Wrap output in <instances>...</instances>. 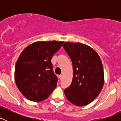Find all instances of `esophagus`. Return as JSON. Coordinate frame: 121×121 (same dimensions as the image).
Masks as SVG:
<instances>
[{"mask_svg":"<svg viewBox=\"0 0 121 121\" xmlns=\"http://www.w3.org/2000/svg\"><path fill=\"white\" fill-rule=\"evenodd\" d=\"M59 77L60 79H62V78H63V74H60V75L59 76Z\"/></svg>","mask_w":121,"mask_h":121,"instance_id":"1","label":"esophagus"}]
</instances>
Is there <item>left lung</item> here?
<instances>
[{"label": "left lung", "instance_id": "8db88e82", "mask_svg": "<svg viewBox=\"0 0 121 121\" xmlns=\"http://www.w3.org/2000/svg\"><path fill=\"white\" fill-rule=\"evenodd\" d=\"M63 47L73 64V80L64 90L67 99L77 106L89 104L98 96L104 83L102 63L98 53L81 43L65 42Z\"/></svg>", "mask_w": 121, "mask_h": 121}]
</instances>
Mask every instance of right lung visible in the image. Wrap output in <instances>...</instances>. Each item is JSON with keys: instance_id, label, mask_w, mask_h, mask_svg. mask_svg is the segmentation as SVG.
<instances>
[{"instance_id": "add662e5", "label": "right lung", "mask_w": 121, "mask_h": 121, "mask_svg": "<svg viewBox=\"0 0 121 121\" xmlns=\"http://www.w3.org/2000/svg\"><path fill=\"white\" fill-rule=\"evenodd\" d=\"M63 41H38L26 47L19 56L14 71L18 89L27 99L40 102L57 86L51 60Z\"/></svg>"}]
</instances>
